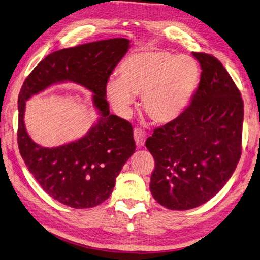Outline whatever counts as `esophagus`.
Returning a JSON list of instances; mask_svg holds the SVG:
<instances>
[{
    "instance_id": "34e87169",
    "label": "esophagus",
    "mask_w": 260,
    "mask_h": 260,
    "mask_svg": "<svg viewBox=\"0 0 260 260\" xmlns=\"http://www.w3.org/2000/svg\"><path fill=\"white\" fill-rule=\"evenodd\" d=\"M134 138L137 147H142L145 144V140H146V135H145V132L141 128H135L134 129Z\"/></svg>"
}]
</instances>
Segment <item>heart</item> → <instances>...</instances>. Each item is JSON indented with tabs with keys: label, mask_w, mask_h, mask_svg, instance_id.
Segmentation results:
<instances>
[{
	"label": "heart",
	"mask_w": 260,
	"mask_h": 260,
	"mask_svg": "<svg viewBox=\"0 0 260 260\" xmlns=\"http://www.w3.org/2000/svg\"><path fill=\"white\" fill-rule=\"evenodd\" d=\"M201 81L194 58L162 50L132 54L120 63L118 77L108 78L105 94L114 110L129 115L136 95L156 124H167L182 115Z\"/></svg>",
	"instance_id": "b5f03b06"
}]
</instances>
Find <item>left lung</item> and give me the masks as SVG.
<instances>
[{"mask_svg":"<svg viewBox=\"0 0 260 260\" xmlns=\"http://www.w3.org/2000/svg\"><path fill=\"white\" fill-rule=\"evenodd\" d=\"M201 82L190 105L154 129L147 149L155 159L149 188L172 210L201 206L232 177L241 155L244 102L236 84L215 56L192 52Z\"/></svg>","mask_w":260,"mask_h":260,"instance_id":"obj_1","label":"left lung"}]
</instances>
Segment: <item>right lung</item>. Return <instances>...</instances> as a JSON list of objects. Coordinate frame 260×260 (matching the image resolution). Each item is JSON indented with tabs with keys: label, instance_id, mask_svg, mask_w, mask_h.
<instances>
[{
	"label": "right lung",
	"instance_id": "1",
	"mask_svg": "<svg viewBox=\"0 0 260 260\" xmlns=\"http://www.w3.org/2000/svg\"><path fill=\"white\" fill-rule=\"evenodd\" d=\"M128 47L127 39H110L56 51L42 59L20 90L17 144L22 158L46 194L70 207L90 208L106 201L120 170L135 152L131 123L110 114L105 99V84ZM65 80L80 83L94 94L100 118L80 140L42 148L25 129V101Z\"/></svg>",
	"mask_w": 260,
	"mask_h": 260
}]
</instances>
